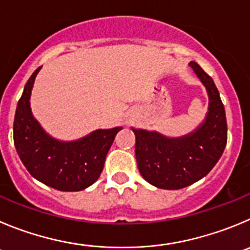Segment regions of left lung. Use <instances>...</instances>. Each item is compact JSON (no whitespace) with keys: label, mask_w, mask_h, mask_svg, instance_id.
I'll use <instances>...</instances> for the list:
<instances>
[{"label":"left lung","mask_w":250,"mask_h":250,"mask_svg":"<svg viewBox=\"0 0 250 250\" xmlns=\"http://www.w3.org/2000/svg\"><path fill=\"white\" fill-rule=\"evenodd\" d=\"M190 66L208 93V112L204 122L179 138L132 128L139 172L149 184L165 190H179L206 176L227 144V120L220 92L197 62H191Z\"/></svg>","instance_id":"obj_1"}]
</instances>
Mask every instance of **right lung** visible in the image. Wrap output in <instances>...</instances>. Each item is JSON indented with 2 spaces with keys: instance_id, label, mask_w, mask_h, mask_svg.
<instances>
[{
  "instance_id": "add662e5",
  "label": "right lung",
  "mask_w": 250,
  "mask_h": 250,
  "mask_svg": "<svg viewBox=\"0 0 250 250\" xmlns=\"http://www.w3.org/2000/svg\"><path fill=\"white\" fill-rule=\"evenodd\" d=\"M32 74L16 108L13 141L29 174L46 186L60 191H80L101 175L106 155L122 127L97 129L83 138L62 142L41 127L30 109V93L39 70Z\"/></svg>"
}]
</instances>
